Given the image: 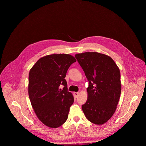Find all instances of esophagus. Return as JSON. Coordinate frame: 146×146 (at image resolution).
Returning a JSON list of instances; mask_svg holds the SVG:
<instances>
[{"label":"esophagus","mask_w":146,"mask_h":146,"mask_svg":"<svg viewBox=\"0 0 146 146\" xmlns=\"http://www.w3.org/2000/svg\"><path fill=\"white\" fill-rule=\"evenodd\" d=\"M79 95V93L78 92H74V96L75 98H76Z\"/></svg>","instance_id":"1"}]
</instances>
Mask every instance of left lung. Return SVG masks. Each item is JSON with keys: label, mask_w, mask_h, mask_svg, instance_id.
I'll return each mask as SVG.
<instances>
[{"label": "left lung", "mask_w": 146, "mask_h": 146, "mask_svg": "<svg viewBox=\"0 0 146 146\" xmlns=\"http://www.w3.org/2000/svg\"><path fill=\"white\" fill-rule=\"evenodd\" d=\"M75 57L89 81L88 98L82 110L88 121L102 125L117 109L121 91L119 69L111 57L103 54L86 52Z\"/></svg>", "instance_id": "8db88e82"}]
</instances>
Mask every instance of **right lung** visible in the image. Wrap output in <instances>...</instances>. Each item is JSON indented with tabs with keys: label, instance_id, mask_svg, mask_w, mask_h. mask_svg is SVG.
I'll list each match as a JSON object with an SVG mask.
<instances>
[{
	"label": "right lung",
	"instance_id": "1",
	"mask_svg": "<svg viewBox=\"0 0 146 146\" xmlns=\"http://www.w3.org/2000/svg\"><path fill=\"white\" fill-rule=\"evenodd\" d=\"M74 56L54 54L40 58L29 74L28 94L32 106L39 120L48 127L61 126L68 119L74 102L65 79ZM60 85L64 87L59 88Z\"/></svg>",
	"mask_w": 146,
	"mask_h": 146
}]
</instances>
